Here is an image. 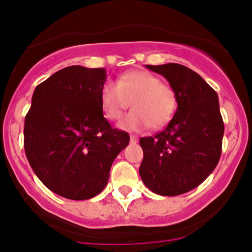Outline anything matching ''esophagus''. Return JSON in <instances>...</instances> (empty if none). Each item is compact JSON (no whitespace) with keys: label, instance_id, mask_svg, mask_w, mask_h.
Here are the masks:
<instances>
[{"label":"esophagus","instance_id":"obj_1","mask_svg":"<svg viewBox=\"0 0 252 252\" xmlns=\"http://www.w3.org/2000/svg\"><path fill=\"white\" fill-rule=\"evenodd\" d=\"M130 141H131V144H136V142L139 141L138 136H135V135H130Z\"/></svg>","mask_w":252,"mask_h":252}]
</instances>
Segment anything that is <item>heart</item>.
Wrapping results in <instances>:
<instances>
[{"label": "heart", "mask_w": 252, "mask_h": 252, "mask_svg": "<svg viewBox=\"0 0 252 252\" xmlns=\"http://www.w3.org/2000/svg\"><path fill=\"white\" fill-rule=\"evenodd\" d=\"M100 101L103 113L111 121L121 118L130 101L133 111L118 124L124 130H140L149 126L152 129L162 128L177 108L175 91L147 70H130L122 74L117 84L105 83Z\"/></svg>", "instance_id": "heart-1"}]
</instances>
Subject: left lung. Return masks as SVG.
Masks as SVG:
<instances>
[{
    "mask_svg": "<svg viewBox=\"0 0 252 252\" xmlns=\"http://www.w3.org/2000/svg\"><path fill=\"white\" fill-rule=\"evenodd\" d=\"M146 68L167 79L178 107L164 130L140 139L144 158L139 173L152 192L177 196L199 187L220 161L224 124L218 95L185 65L167 63Z\"/></svg>",
    "mask_w": 252,
    "mask_h": 252,
    "instance_id": "left-lung-1",
    "label": "left lung"
}]
</instances>
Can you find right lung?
Instances as JSON below:
<instances>
[{"label": "right lung", "instance_id": "1", "mask_svg": "<svg viewBox=\"0 0 252 252\" xmlns=\"http://www.w3.org/2000/svg\"><path fill=\"white\" fill-rule=\"evenodd\" d=\"M105 68L70 65L35 88L25 117L24 149L36 177L51 191L88 200L107 185L111 166L129 144L103 117Z\"/></svg>", "mask_w": 252, "mask_h": 252}]
</instances>
